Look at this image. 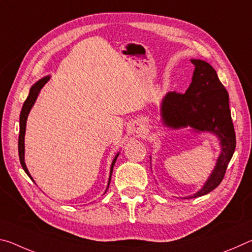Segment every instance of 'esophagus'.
<instances>
[{"label": "esophagus", "mask_w": 252, "mask_h": 252, "mask_svg": "<svg viewBox=\"0 0 252 252\" xmlns=\"http://www.w3.org/2000/svg\"><path fill=\"white\" fill-rule=\"evenodd\" d=\"M143 130V126L141 125V122H134L132 125V131L135 132V133H141Z\"/></svg>", "instance_id": "esophagus-1"}]
</instances>
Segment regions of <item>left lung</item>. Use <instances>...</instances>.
I'll return each mask as SVG.
<instances>
[{"instance_id":"8db88e82","label":"left lung","mask_w":252,"mask_h":252,"mask_svg":"<svg viewBox=\"0 0 252 252\" xmlns=\"http://www.w3.org/2000/svg\"><path fill=\"white\" fill-rule=\"evenodd\" d=\"M194 65L192 82L186 93L168 92L162 100L163 125L172 129L191 126L197 132H210L220 140L221 153L204 186L188 199L201 197L218 187L236 149L229 94L216 70L202 60H191Z\"/></svg>"}]
</instances>
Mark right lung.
<instances>
[{"label":"right lung","instance_id":"1","mask_svg":"<svg viewBox=\"0 0 252 252\" xmlns=\"http://www.w3.org/2000/svg\"><path fill=\"white\" fill-rule=\"evenodd\" d=\"M50 80V76H45V78L41 79L37 81V82L32 85V88L30 89V93H29V96L27 97V100H25L24 104L22 106V110H21V114H20V134H19V158H20V162H21V165H22L23 170L25 171V173L28 174V176L32 179L31 174H30L29 170L27 168V165H25V162H24V135H25V126H27V119L28 116L30 113V111H31L32 106L34 104V102H35L37 95H39V93L41 91V89L44 87V84L48 82ZM119 156V153L114 158L113 161H112V164H111V170H110V178H109V183H108V188L110 185V181H111V176H112V171H113V167H114V163H116L117 161V158ZM33 180V179H32ZM108 188H106V190H108ZM105 190V191H106Z\"/></svg>","mask_w":252,"mask_h":252}]
</instances>
